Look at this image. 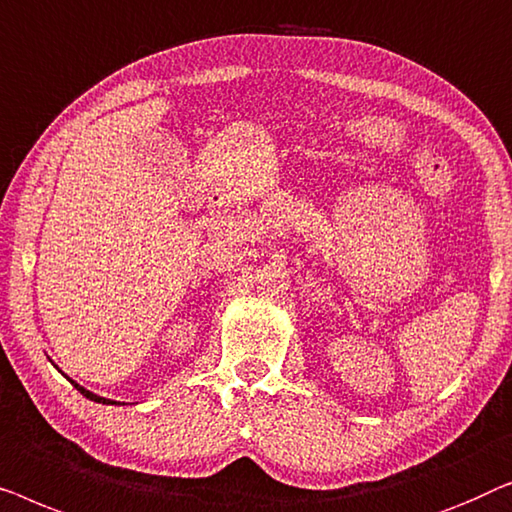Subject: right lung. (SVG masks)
I'll use <instances>...</instances> for the list:
<instances>
[{
  "instance_id": "1",
  "label": "right lung",
  "mask_w": 512,
  "mask_h": 512,
  "mask_svg": "<svg viewBox=\"0 0 512 512\" xmlns=\"http://www.w3.org/2000/svg\"><path fill=\"white\" fill-rule=\"evenodd\" d=\"M71 383H74V380H71ZM74 387H76V390H78V392H81V394H83V397H88L90 401H97V403H113L111 399L97 397V394H92V392H88V390H83V387H81V385H76V383H74Z\"/></svg>"
}]
</instances>
